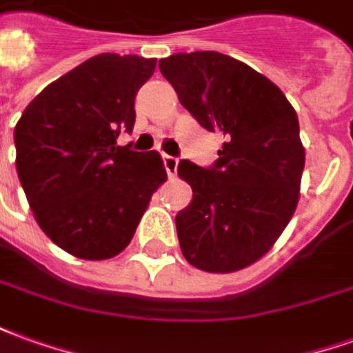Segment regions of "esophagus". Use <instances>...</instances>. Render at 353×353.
<instances>
[{
	"mask_svg": "<svg viewBox=\"0 0 353 353\" xmlns=\"http://www.w3.org/2000/svg\"><path fill=\"white\" fill-rule=\"evenodd\" d=\"M162 162H164V170H166L168 177H176V174H177V159L176 157L164 154V157H162Z\"/></svg>",
	"mask_w": 353,
	"mask_h": 353,
	"instance_id": "34e87169",
	"label": "esophagus"
}]
</instances>
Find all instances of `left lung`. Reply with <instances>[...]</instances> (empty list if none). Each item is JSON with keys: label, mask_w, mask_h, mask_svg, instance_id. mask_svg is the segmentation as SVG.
I'll return each mask as SVG.
<instances>
[{"label": "left lung", "mask_w": 353, "mask_h": 353, "mask_svg": "<svg viewBox=\"0 0 353 353\" xmlns=\"http://www.w3.org/2000/svg\"><path fill=\"white\" fill-rule=\"evenodd\" d=\"M159 70L200 126L225 136L212 166H177L192 189L176 215L181 252L206 272L245 268L272 248L299 202L304 147L295 109L272 81L215 50L177 52Z\"/></svg>", "instance_id": "1"}]
</instances>
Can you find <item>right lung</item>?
<instances>
[{"mask_svg":"<svg viewBox=\"0 0 353 353\" xmlns=\"http://www.w3.org/2000/svg\"><path fill=\"white\" fill-rule=\"evenodd\" d=\"M157 58L98 54L30 101L14 126L17 172L43 232L79 259H111L130 244L166 179L161 154L117 145Z\"/></svg>","mask_w":353,"mask_h":353,"instance_id":"1","label":"right lung"}]
</instances>
